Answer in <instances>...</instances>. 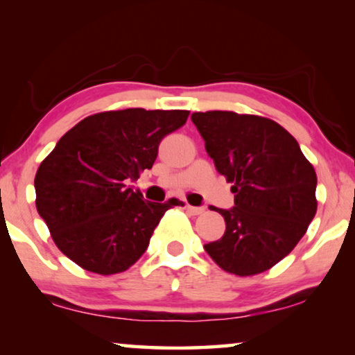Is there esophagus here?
<instances>
[{
  "label": "esophagus",
  "mask_w": 355,
  "mask_h": 355,
  "mask_svg": "<svg viewBox=\"0 0 355 355\" xmlns=\"http://www.w3.org/2000/svg\"><path fill=\"white\" fill-rule=\"evenodd\" d=\"M186 211L191 213V215H202L203 211H205V208L203 207H192V205H186Z\"/></svg>",
  "instance_id": "esophagus-1"
}]
</instances>
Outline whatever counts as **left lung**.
<instances>
[{"label": "left lung", "instance_id": "8db88e82", "mask_svg": "<svg viewBox=\"0 0 355 355\" xmlns=\"http://www.w3.org/2000/svg\"><path fill=\"white\" fill-rule=\"evenodd\" d=\"M216 171L231 182L234 208L221 239L205 244L221 270L254 276L289 255L317 213V174L297 140L275 121L234 111L193 113Z\"/></svg>", "mask_w": 355, "mask_h": 355}]
</instances>
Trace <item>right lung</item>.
<instances>
[{
    "instance_id": "add662e5",
    "label": "right lung",
    "mask_w": 355,
    "mask_h": 355,
    "mask_svg": "<svg viewBox=\"0 0 355 355\" xmlns=\"http://www.w3.org/2000/svg\"><path fill=\"white\" fill-rule=\"evenodd\" d=\"M186 110L128 108L87 116L58 140L35 174V205L58 249L80 268L116 275L147 250L176 198L144 200L128 184L153 166Z\"/></svg>"
}]
</instances>
